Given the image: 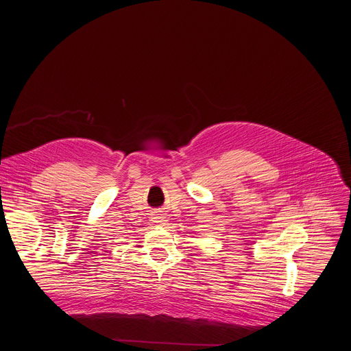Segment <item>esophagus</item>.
<instances>
[{"mask_svg":"<svg viewBox=\"0 0 351 351\" xmlns=\"http://www.w3.org/2000/svg\"><path fill=\"white\" fill-rule=\"evenodd\" d=\"M153 222L156 223V225H165L167 223V215L162 213V211H157V213H154L153 214Z\"/></svg>","mask_w":351,"mask_h":351,"instance_id":"obj_1","label":"esophagus"}]
</instances>
